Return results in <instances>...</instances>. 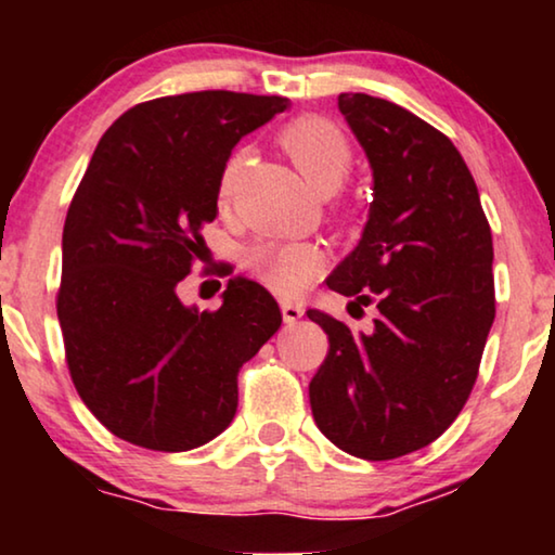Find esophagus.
<instances>
[{
  "label": "esophagus",
  "mask_w": 555,
  "mask_h": 555,
  "mask_svg": "<svg viewBox=\"0 0 555 555\" xmlns=\"http://www.w3.org/2000/svg\"><path fill=\"white\" fill-rule=\"evenodd\" d=\"M280 310H283V321H285V323L300 321L302 313H306L300 302H293V300H283V302H280Z\"/></svg>",
  "instance_id": "esophagus-1"
}]
</instances>
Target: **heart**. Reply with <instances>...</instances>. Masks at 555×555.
<instances>
[{
    "instance_id": "heart-1",
    "label": "heart",
    "mask_w": 555,
    "mask_h": 555,
    "mask_svg": "<svg viewBox=\"0 0 555 555\" xmlns=\"http://www.w3.org/2000/svg\"><path fill=\"white\" fill-rule=\"evenodd\" d=\"M278 141L318 194L336 192L353 169L351 141L328 118H295L280 131ZM242 166H245V151H234L224 162L219 173V199L222 202L232 196ZM323 262L321 247L300 240H257L245 249V268L280 295H298L306 291L321 275Z\"/></svg>"
}]
</instances>
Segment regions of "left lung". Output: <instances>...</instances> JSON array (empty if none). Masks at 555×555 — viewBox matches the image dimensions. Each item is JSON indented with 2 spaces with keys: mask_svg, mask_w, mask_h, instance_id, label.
<instances>
[{
  "mask_svg": "<svg viewBox=\"0 0 555 555\" xmlns=\"http://www.w3.org/2000/svg\"><path fill=\"white\" fill-rule=\"evenodd\" d=\"M338 111L366 151L374 202L359 245L328 287L374 302V331L328 333L310 382L318 429L361 460H393L442 435L465 406L495 321L492 234L465 158L435 126L397 103L340 93Z\"/></svg>",
  "mask_w": 555,
  "mask_h": 555,
  "instance_id": "8db88e82",
  "label": "left lung"
}]
</instances>
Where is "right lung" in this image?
Instances as JSON below:
<instances>
[{"label":"right lung","instance_id":"add662e5","mask_svg":"<svg viewBox=\"0 0 555 555\" xmlns=\"http://www.w3.org/2000/svg\"><path fill=\"white\" fill-rule=\"evenodd\" d=\"M287 98L232 90L166 95L103 133L63 230L57 318L80 399L126 442L186 452L230 427L237 374L283 323L253 280L219 310L186 308L177 285L202 257L219 173L242 135Z\"/></svg>","mask_w":555,"mask_h":555}]
</instances>
